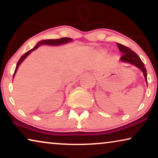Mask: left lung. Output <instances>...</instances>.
Listing matches in <instances>:
<instances>
[{"label":"left lung","instance_id":"obj_1","mask_svg":"<svg viewBox=\"0 0 158 158\" xmlns=\"http://www.w3.org/2000/svg\"><path fill=\"white\" fill-rule=\"evenodd\" d=\"M117 45L118 46L119 50L120 51V52L123 54V56H121L120 59H119V61L123 62V63L132 64V65L138 68L139 69H140L142 71V72L143 73L144 77H145V79L146 81L147 86H148L147 70L145 69V64H144L143 62L142 61L140 58L139 57V56L136 54V53L131 50L130 48L127 47V46L122 45V44L119 43H117Z\"/></svg>","mask_w":158,"mask_h":158}]
</instances>
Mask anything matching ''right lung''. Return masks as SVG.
<instances>
[{
	"label": "right lung",
	"instance_id": "right-lung-1",
	"mask_svg": "<svg viewBox=\"0 0 158 158\" xmlns=\"http://www.w3.org/2000/svg\"><path fill=\"white\" fill-rule=\"evenodd\" d=\"M74 40L72 39H71V38H61V39H44V40H41V41H39L37 43L36 45H35L34 48H32V49H31L27 52L26 53H25L23 56H22L21 58H20L19 61H18V63L16 64V67H15V72H14V74H13V79L14 78L15 74H16V72L18 70V69H19V66L21 65V64L23 62L24 60L26 57H27L28 55H29L32 52H34L35 51L36 48H38V47H39L41 45H49V46H61V45H64V44H68L69 43V42H72Z\"/></svg>",
	"mask_w": 158,
	"mask_h": 158
}]
</instances>
